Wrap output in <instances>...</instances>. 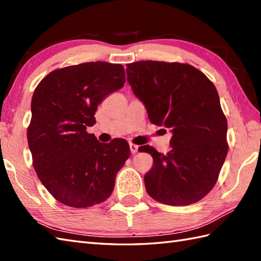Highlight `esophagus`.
Listing matches in <instances>:
<instances>
[{
	"instance_id": "34e87169",
	"label": "esophagus",
	"mask_w": 261,
	"mask_h": 261,
	"mask_svg": "<svg viewBox=\"0 0 261 261\" xmlns=\"http://www.w3.org/2000/svg\"><path fill=\"white\" fill-rule=\"evenodd\" d=\"M130 145V151H131V153H133V154H135V153H137L138 152V145L137 144H135V143H130L129 144Z\"/></svg>"
}]
</instances>
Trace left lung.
Here are the masks:
<instances>
[{
    "label": "left lung",
    "mask_w": 261,
    "mask_h": 261,
    "mask_svg": "<svg viewBox=\"0 0 261 261\" xmlns=\"http://www.w3.org/2000/svg\"><path fill=\"white\" fill-rule=\"evenodd\" d=\"M125 70L151 123L172 132L167 154L139 148L153 158L144 175L147 192L168 205L198 202L215 187L228 153L227 119L216 87L190 64L149 60Z\"/></svg>",
    "instance_id": "8db88e82"
}]
</instances>
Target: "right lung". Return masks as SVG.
<instances>
[{
	"instance_id": "1",
	"label": "right lung",
	"mask_w": 261,
	"mask_h": 261,
	"mask_svg": "<svg viewBox=\"0 0 261 261\" xmlns=\"http://www.w3.org/2000/svg\"><path fill=\"white\" fill-rule=\"evenodd\" d=\"M124 82L122 65L96 61L54 70L35 88L28 143L36 174L59 202L88 208L111 196L130 156L129 143H101L87 126L95 123L106 96Z\"/></svg>"
}]
</instances>
